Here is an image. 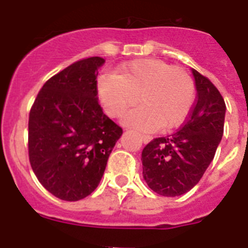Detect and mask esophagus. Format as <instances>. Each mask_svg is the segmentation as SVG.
Returning a JSON list of instances; mask_svg holds the SVG:
<instances>
[{
	"mask_svg": "<svg viewBox=\"0 0 248 248\" xmlns=\"http://www.w3.org/2000/svg\"><path fill=\"white\" fill-rule=\"evenodd\" d=\"M140 138H141V140H143L144 144H148L149 141H150L153 138L150 137V135H146V134H140Z\"/></svg>",
	"mask_w": 248,
	"mask_h": 248,
	"instance_id": "obj_1",
	"label": "esophagus"
}]
</instances>
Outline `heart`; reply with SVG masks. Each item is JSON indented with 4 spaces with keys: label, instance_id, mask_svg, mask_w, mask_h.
<instances>
[{
    "label": "heart",
    "instance_id": "1",
    "mask_svg": "<svg viewBox=\"0 0 248 248\" xmlns=\"http://www.w3.org/2000/svg\"><path fill=\"white\" fill-rule=\"evenodd\" d=\"M98 92L111 118L124 115L139 97L143 105L126 114L124 122L144 130L180 125L195 99V84L190 74L156 58L131 61L120 65L117 74H104L98 82Z\"/></svg>",
    "mask_w": 248,
    "mask_h": 248
}]
</instances>
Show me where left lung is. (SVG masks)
I'll return each mask as SVG.
<instances>
[{"label":"left lung","mask_w":248,"mask_h":248,"mask_svg":"<svg viewBox=\"0 0 248 248\" xmlns=\"http://www.w3.org/2000/svg\"><path fill=\"white\" fill-rule=\"evenodd\" d=\"M198 97L180 129L143 149V176L161 196H180L200 181L223 134L226 104L207 77L192 69Z\"/></svg>","instance_id":"left-lung-1"}]
</instances>
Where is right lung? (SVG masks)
<instances>
[{"mask_svg": "<svg viewBox=\"0 0 248 248\" xmlns=\"http://www.w3.org/2000/svg\"><path fill=\"white\" fill-rule=\"evenodd\" d=\"M100 57L83 58L50 77L28 119V156L45 189L78 201L99 185L108 157L123 134L98 103Z\"/></svg>", "mask_w": 248, "mask_h": 248, "instance_id": "right-lung-1", "label": "right lung"}]
</instances>
